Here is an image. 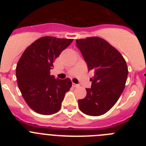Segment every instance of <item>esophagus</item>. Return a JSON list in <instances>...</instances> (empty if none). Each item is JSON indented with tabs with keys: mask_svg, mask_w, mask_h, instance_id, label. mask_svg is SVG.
Instances as JSON below:
<instances>
[{
	"mask_svg": "<svg viewBox=\"0 0 146 146\" xmlns=\"http://www.w3.org/2000/svg\"><path fill=\"white\" fill-rule=\"evenodd\" d=\"M73 87H74V88L79 87V85H78V84H75V83H73Z\"/></svg>",
	"mask_w": 146,
	"mask_h": 146,
	"instance_id": "34e87169",
	"label": "esophagus"
}]
</instances>
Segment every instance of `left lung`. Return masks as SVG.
Listing matches in <instances>:
<instances>
[{
    "mask_svg": "<svg viewBox=\"0 0 146 146\" xmlns=\"http://www.w3.org/2000/svg\"><path fill=\"white\" fill-rule=\"evenodd\" d=\"M88 65L93 70L91 88L87 94L78 100L81 111L88 115L99 116L106 113L117 102L124 89L128 68L124 58L115 48L99 37L76 40Z\"/></svg>",
    "mask_w": 146,
    "mask_h": 146,
    "instance_id": "8db88e82",
    "label": "left lung"
}]
</instances>
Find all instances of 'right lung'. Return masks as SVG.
Instances as JSON below:
<instances>
[{
	"instance_id": "obj_1",
	"label": "right lung",
	"mask_w": 146,
	"mask_h": 146,
	"mask_svg": "<svg viewBox=\"0 0 146 146\" xmlns=\"http://www.w3.org/2000/svg\"><path fill=\"white\" fill-rule=\"evenodd\" d=\"M72 41L52 36L39 38L27 47L18 61V87L28 106L36 113L52 115L60 110L72 81L69 78H55L50 71L55 59Z\"/></svg>"
}]
</instances>
